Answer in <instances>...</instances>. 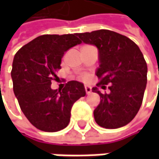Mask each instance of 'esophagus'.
<instances>
[{
    "label": "esophagus",
    "mask_w": 159,
    "mask_h": 159,
    "mask_svg": "<svg viewBox=\"0 0 159 159\" xmlns=\"http://www.w3.org/2000/svg\"><path fill=\"white\" fill-rule=\"evenodd\" d=\"M84 90H85V93H86L87 95H89V94L92 92V88H91L90 86H88V85H85V86H84Z\"/></svg>",
    "instance_id": "34e87169"
}]
</instances>
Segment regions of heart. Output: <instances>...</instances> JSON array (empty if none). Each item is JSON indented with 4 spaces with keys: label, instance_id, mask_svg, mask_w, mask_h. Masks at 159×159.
I'll return each mask as SVG.
<instances>
[{
    "label": "heart",
    "instance_id": "b5f03b06",
    "mask_svg": "<svg viewBox=\"0 0 159 159\" xmlns=\"http://www.w3.org/2000/svg\"><path fill=\"white\" fill-rule=\"evenodd\" d=\"M81 79L83 80V81H87V80L89 79V75L87 74H84V75H81Z\"/></svg>",
    "mask_w": 159,
    "mask_h": 159
}]
</instances>
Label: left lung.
Listing matches in <instances>:
<instances>
[{"label": "left lung", "instance_id": "obj_1", "mask_svg": "<svg viewBox=\"0 0 159 159\" xmlns=\"http://www.w3.org/2000/svg\"><path fill=\"white\" fill-rule=\"evenodd\" d=\"M86 44L98 48L99 68L97 86L107 88L101 93L100 103L94 111L96 122L106 129H117L128 124L137 114L147 82V65L139 47L129 38L114 31L100 29L78 33Z\"/></svg>", "mask_w": 159, "mask_h": 159}]
</instances>
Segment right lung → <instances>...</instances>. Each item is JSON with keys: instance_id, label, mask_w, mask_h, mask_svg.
<instances>
[{"instance_id": "right-lung-1", "label": "right lung", "mask_w": 159, "mask_h": 159, "mask_svg": "<svg viewBox=\"0 0 159 159\" xmlns=\"http://www.w3.org/2000/svg\"><path fill=\"white\" fill-rule=\"evenodd\" d=\"M81 42L77 34L42 35L15 55L11 72L14 93L26 119L40 131L64 129L74 103L85 96L84 84L77 81H69L59 91L50 87L64 52Z\"/></svg>"}]
</instances>
